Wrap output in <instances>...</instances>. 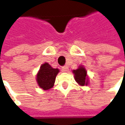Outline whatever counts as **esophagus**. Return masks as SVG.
<instances>
[{
  "label": "esophagus",
  "mask_w": 125,
  "mask_h": 125,
  "mask_svg": "<svg viewBox=\"0 0 125 125\" xmlns=\"http://www.w3.org/2000/svg\"><path fill=\"white\" fill-rule=\"evenodd\" d=\"M68 70H69V68H68V67H67V66H64V67H62V72H68Z\"/></svg>",
  "instance_id": "obj_1"
}]
</instances>
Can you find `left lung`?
<instances>
[{
    "mask_svg": "<svg viewBox=\"0 0 125 125\" xmlns=\"http://www.w3.org/2000/svg\"><path fill=\"white\" fill-rule=\"evenodd\" d=\"M74 75V79L79 85L84 86L88 85L89 83L88 76L87 74V71L83 65H80L78 69L72 71Z\"/></svg>",
    "mask_w": 125,
    "mask_h": 125,
    "instance_id": "obj_1",
    "label": "left lung"
}]
</instances>
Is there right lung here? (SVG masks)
<instances>
[{
    "mask_svg": "<svg viewBox=\"0 0 125 125\" xmlns=\"http://www.w3.org/2000/svg\"><path fill=\"white\" fill-rule=\"evenodd\" d=\"M60 70L53 68L49 63L44 62L40 66V70L36 75V81L42 89L47 90L54 85L56 76Z\"/></svg>",
    "mask_w": 125,
    "mask_h": 125,
    "instance_id": "right-lung-1",
    "label": "right lung"
}]
</instances>
